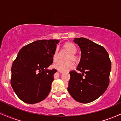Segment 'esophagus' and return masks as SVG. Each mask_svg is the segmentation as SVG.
I'll list each match as a JSON object with an SVG mask.
<instances>
[{"label":"esophagus","mask_w":121,"mask_h":121,"mask_svg":"<svg viewBox=\"0 0 121 121\" xmlns=\"http://www.w3.org/2000/svg\"><path fill=\"white\" fill-rule=\"evenodd\" d=\"M59 72L60 73H64V72H62V71H60V70H59Z\"/></svg>","instance_id":"1"}]
</instances>
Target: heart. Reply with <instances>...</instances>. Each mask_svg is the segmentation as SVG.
<instances>
[{"instance_id": "b5f03b06", "label": "heart", "mask_w": 121, "mask_h": 121, "mask_svg": "<svg viewBox=\"0 0 121 121\" xmlns=\"http://www.w3.org/2000/svg\"><path fill=\"white\" fill-rule=\"evenodd\" d=\"M64 49L65 51L69 53L66 58V60L68 61L66 62H59L53 65L54 68L57 69L58 70L62 72H68L71 70L74 67V64L71 61H76L77 60V56L75 55V53L77 52V48L73 43L70 42L66 43L63 46ZM60 53L59 49L57 48L54 51L53 54V62H56L58 61L59 59Z\"/></svg>"}]
</instances>
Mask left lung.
Returning <instances> with one entry per match:
<instances>
[{"label":"left lung","instance_id":"left-lung-1","mask_svg":"<svg viewBox=\"0 0 121 121\" xmlns=\"http://www.w3.org/2000/svg\"><path fill=\"white\" fill-rule=\"evenodd\" d=\"M81 49V57L77 70L69 72L68 91L77 102L87 104L99 98L109 84L111 61L102 46L84 38L74 39Z\"/></svg>","mask_w":121,"mask_h":121}]
</instances>
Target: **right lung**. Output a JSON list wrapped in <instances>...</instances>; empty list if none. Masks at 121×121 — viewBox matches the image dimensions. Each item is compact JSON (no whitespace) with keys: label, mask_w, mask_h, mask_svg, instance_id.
<instances>
[{"label":"right lung","mask_w":121,"mask_h":121,"mask_svg":"<svg viewBox=\"0 0 121 121\" xmlns=\"http://www.w3.org/2000/svg\"><path fill=\"white\" fill-rule=\"evenodd\" d=\"M59 40H40L20 50L11 68V84L17 96L26 103L33 104L48 96L53 81V54Z\"/></svg>","instance_id":"obj_1"}]
</instances>
